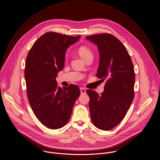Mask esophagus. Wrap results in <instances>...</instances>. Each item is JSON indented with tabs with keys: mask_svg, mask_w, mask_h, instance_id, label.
Returning <instances> with one entry per match:
<instances>
[{
	"mask_svg": "<svg viewBox=\"0 0 160 160\" xmlns=\"http://www.w3.org/2000/svg\"><path fill=\"white\" fill-rule=\"evenodd\" d=\"M80 91H81V93H82V94H84V93H86V89L84 88H80Z\"/></svg>",
	"mask_w": 160,
	"mask_h": 160,
	"instance_id": "1",
	"label": "esophagus"
}]
</instances>
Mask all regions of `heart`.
Here are the masks:
<instances>
[{"label": "heart", "instance_id": "b5f03b06", "mask_svg": "<svg viewBox=\"0 0 160 160\" xmlns=\"http://www.w3.org/2000/svg\"><path fill=\"white\" fill-rule=\"evenodd\" d=\"M78 52L80 57L85 61H86L89 58H93V52L88 46H81L78 48Z\"/></svg>", "mask_w": 160, "mask_h": 160}]
</instances>
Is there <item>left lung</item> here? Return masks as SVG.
<instances>
[{
    "label": "left lung",
    "mask_w": 160,
    "mask_h": 160,
    "mask_svg": "<svg viewBox=\"0 0 160 160\" xmlns=\"http://www.w3.org/2000/svg\"><path fill=\"white\" fill-rule=\"evenodd\" d=\"M86 39L97 46L100 60L97 76L107 81L100 95L91 89L86 91L92 121L98 129L109 131L121 122L133 101L134 69L126 48L114 36L105 33Z\"/></svg>",
    "instance_id": "left-lung-1"
}]
</instances>
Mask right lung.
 <instances>
[{
    "mask_svg": "<svg viewBox=\"0 0 160 160\" xmlns=\"http://www.w3.org/2000/svg\"><path fill=\"white\" fill-rule=\"evenodd\" d=\"M80 37L46 32L28 54L24 78L28 100L36 116L49 129H59L68 122L80 95L76 85L61 88L55 79L64 67L67 49Z\"/></svg>",
    "mask_w": 160,
    "mask_h": 160,
    "instance_id": "right-lung-1",
    "label": "right lung"
}]
</instances>
